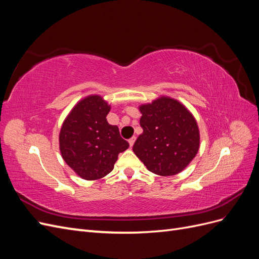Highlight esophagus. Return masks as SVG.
<instances>
[{
    "label": "esophagus",
    "instance_id": "34e87169",
    "mask_svg": "<svg viewBox=\"0 0 259 259\" xmlns=\"http://www.w3.org/2000/svg\"><path fill=\"white\" fill-rule=\"evenodd\" d=\"M135 140H136V137H132L131 139H128V144H130V146H131V147H133V145H134Z\"/></svg>",
    "mask_w": 259,
    "mask_h": 259
}]
</instances>
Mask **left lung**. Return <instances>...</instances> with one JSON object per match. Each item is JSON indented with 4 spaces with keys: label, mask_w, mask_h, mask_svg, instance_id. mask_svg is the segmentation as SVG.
<instances>
[{
    "label": "left lung",
    "mask_w": 259,
    "mask_h": 259,
    "mask_svg": "<svg viewBox=\"0 0 259 259\" xmlns=\"http://www.w3.org/2000/svg\"><path fill=\"white\" fill-rule=\"evenodd\" d=\"M138 109L143 134L136 139L133 151L153 174L173 176L180 173L200 148L195 117L179 100L164 95Z\"/></svg>",
    "instance_id": "obj_1"
}]
</instances>
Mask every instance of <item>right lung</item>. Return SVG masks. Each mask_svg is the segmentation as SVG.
I'll return each mask as SVG.
<instances>
[{"label":"right lung","mask_w":259,"mask_h":259,"mask_svg":"<svg viewBox=\"0 0 259 259\" xmlns=\"http://www.w3.org/2000/svg\"><path fill=\"white\" fill-rule=\"evenodd\" d=\"M111 106L100 95H89L77 101L66 116L59 133L62 159L85 180L107 176L120 152L130 147L120 136L119 127L106 116Z\"/></svg>","instance_id":"add662e5"}]
</instances>
